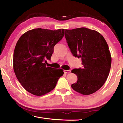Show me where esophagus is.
Masks as SVG:
<instances>
[{
    "label": "esophagus",
    "mask_w": 123,
    "mask_h": 123,
    "mask_svg": "<svg viewBox=\"0 0 123 123\" xmlns=\"http://www.w3.org/2000/svg\"><path fill=\"white\" fill-rule=\"evenodd\" d=\"M64 73L66 74H69L70 73V70H64Z\"/></svg>",
    "instance_id": "esophagus-1"
}]
</instances>
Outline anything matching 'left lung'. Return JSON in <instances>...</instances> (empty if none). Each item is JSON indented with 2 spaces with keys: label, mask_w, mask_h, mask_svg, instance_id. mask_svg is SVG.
Listing matches in <instances>:
<instances>
[{
  "label": "left lung",
  "mask_w": 123,
  "mask_h": 123,
  "mask_svg": "<svg viewBox=\"0 0 123 123\" xmlns=\"http://www.w3.org/2000/svg\"><path fill=\"white\" fill-rule=\"evenodd\" d=\"M65 37L74 56L81 58L82 68L72 73L78 77L72 88L80 94L89 95L105 84L111 66V56L106 41L97 31L86 28L67 30Z\"/></svg>",
  "instance_id": "left-lung-1"
}]
</instances>
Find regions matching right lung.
<instances>
[{
  "mask_svg": "<svg viewBox=\"0 0 123 123\" xmlns=\"http://www.w3.org/2000/svg\"><path fill=\"white\" fill-rule=\"evenodd\" d=\"M64 30L37 28L23 34L17 42L13 58L14 73L20 84L32 94L41 96L56 85L63 70L46 67L54 47L62 39Z\"/></svg>",
  "mask_w": 123,
  "mask_h": 123,
  "instance_id": "obj_1",
  "label": "right lung"
}]
</instances>
